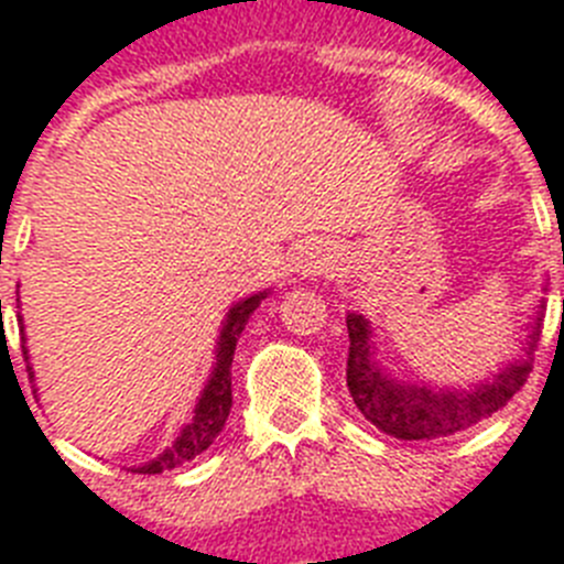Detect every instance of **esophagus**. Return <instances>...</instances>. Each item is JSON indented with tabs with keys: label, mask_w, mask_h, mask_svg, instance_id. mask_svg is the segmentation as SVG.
<instances>
[{
	"label": "esophagus",
	"mask_w": 564,
	"mask_h": 564,
	"mask_svg": "<svg viewBox=\"0 0 564 564\" xmlns=\"http://www.w3.org/2000/svg\"><path fill=\"white\" fill-rule=\"evenodd\" d=\"M333 269V252L329 249H321V246H312L301 254V272L306 278H318V274H326Z\"/></svg>",
	"instance_id": "obj_1"
}]
</instances>
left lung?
<instances>
[{
	"label": "left lung",
	"mask_w": 564,
	"mask_h": 564,
	"mask_svg": "<svg viewBox=\"0 0 564 564\" xmlns=\"http://www.w3.org/2000/svg\"><path fill=\"white\" fill-rule=\"evenodd\" d=\"M542 318H545V297L539 301L531 321L524 324L522 355H516L513 361L501 364L499 370L467 387H438L424 384V381H404L387 370L378 355L370 318H364L361 312H347L349 395L364 419L404 442H430V438H444L458 430H467L501 410L522 390L533 367V349L542 333Z\"/></svg>",
	"instance_id": "left-lung-1"
}]
</instances>
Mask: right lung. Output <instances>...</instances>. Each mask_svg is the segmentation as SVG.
Masks as SVG:
<instances>
[{
    "instance_id": "add662e5",
    "label": "right lung",
    "mask_w": 564,
    "mask_h": 564,
    "mask_svg": "<svg viewBox=\"0 0 564 564\" xmlns=\"http://www.w3.org/2000/svg\"><path fill=\"white\" fill-rule=\"evenodd\" d=\"M272 295V290L254 292L249 297H240L238 304H231L226 312L224 324H220V335H217L215 347V361H212V372L203 384L200 395H197V404L192 410V419L180 427L177 438H174L158 458H151L145 465L131 467L137 473H163L180 467L183 462H192L194 456H200L203 451H209L212 442H215L220 430H224L226 419H229L231 410V358H235V347H238V338L243 333L246 321L260 306L263 297ZM19 304V297H17ZM2 306V301H0ZM22 321V315H17ZM25 326H22V355L28 361V347H25ZM28 376L33 378V367L28 361ZM36 392V390H33Z\"/></svg>"
}]
</instances>
